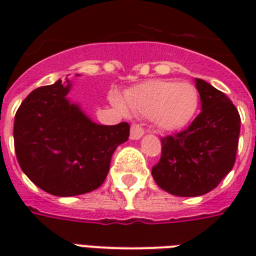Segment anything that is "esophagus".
<instances>
[{"instance_id":"esophagus-1","label":"esophagus","mask_w":256,"mask_h":256,"mask_svg":"<svg viewBox=\"0 0 256 256\" xmlns=\"http://www.w3.org/2000/svg\"><path fill=\"white\" fill-rule=\"evenodd\" d=\"M144 136V128H141L138 124H133L130 128V138L132 140H140Z\"/></svg>"}]
</instances>
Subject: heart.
<instances>
[{
    "mask_svg": "<svg viewBox=\"0 0 256 256\" xmlns=\"http://www.w3.org/2000/svg\"><path fill=\"white\" fill-rule=\"evenodd\" d=\"M111 101L118 110H130L140 116H150L156 128L174 132L184 128L198 110V94L189 82L150 79L126 90L124 100L112 93Z\"/></svg>",
    "mask_w": 256,
    "mask_h": 256,
    "instance_id": "heart-1",
    "label": "heart"
}]
</instances>
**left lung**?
I'll return each instance as SVG.
<instances>
[{
	"instance_id": "1",
	"label": "left lung",
	"mask_w": 256,
	"mask_h": 256,
	"mask_svg": "<svg viewBox=\"0 0 256 256\" xmlns=\"http://www.w3.org/2000/svg\"><path fill=\"white\" fill-rule=\"evenodd\" d=\"M202 112L186 130L162 138L152 177L174 196H202L218 186L236 160L240 115L222 92L194 78Z\"/></svg>"
}]
</instances>
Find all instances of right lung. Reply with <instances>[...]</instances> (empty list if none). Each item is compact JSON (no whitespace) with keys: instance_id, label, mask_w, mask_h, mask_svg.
Wrapping results in <instances>:
<instances>
[{"instance_id":"1","label":"right lung","mask_w":256,"mask_h":256,"mask_svg":"<svg viewBox=\"0 0 256 256\" xmlns=\"http://www.w3.org/2000/svg\"><path fill=\"white\" fill-rule=\"evenodd\" d=\"M70 80L32 90L14 116V150L38 188L60 196L92 192L106 181L112 154L128 140L130 126L93 122L70 101Z\"/></svg>"}]
</instances>
